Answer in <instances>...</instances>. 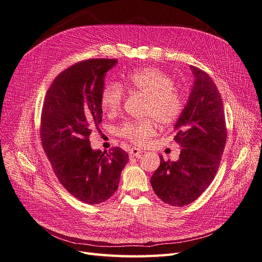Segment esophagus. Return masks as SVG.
Listing matches in <instances>:
<instances>
[{
	"instance_id": "esophagus-1",
	"label": "esophagus",
	"mask_w": 262,
	"mask_h": 262,
	"mask_svg": "<svg viewBox=\"0 0 262 262\" xmlns=\"http://www.w3.org/2000/svg\"><path fill=\"white\" fill-rule=\"evenodd\" d=\"M142 153H143V150H142V149L137 148V147H132L130 149L129 155H130V157H140Z\"/></svg>"
}]
</instances>
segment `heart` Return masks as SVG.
<instances>
[{
	"mask_svg": "<svg viewBox=\"0 0 262 262\" xmlns=\"http://www.w3.org/2000/svg\"><path fill=\"white\" fill-rule=\"evenodd\" d=\"M126 89L140 93L146 97L145 116L153 117L161 125L175 122L182 112V98L173 89L171 78L158 69L147 68L139 70L128 75L124 83ZM123 100V89L117 82L107 83L100 93V104L108 114H116ZM155 121L146 119L141 121L124 122L118 130L123 139L139 145L153 136Z\"/></svg>",
	"mask_w": 262,
	"mask_h": 262,
	"instance_id": "b5f03b06",
	"label": "heart"
}]
</instances>
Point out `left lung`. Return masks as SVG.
I'll list each match as a JSON object with an SVG mask.
<instances>
[{
	"mask_svg": "<svg viewBox=\"0 0 262 262\" xmlns=\"http://www.w3.org/2000/svg\"><path fill=\"white\" fill-rule=\"evenodd\" d=\"M194 76L187 105L175 124L181 150L177 162L164 161L150 177L156 195L172 207L196 200L216 175L226 143L223 101L212 78L190 66Z\"/></svg>",
	"mask_w": 262,
	"mask_h": 262,
	"instance_id": "left-lung-1",
	"label": "left lung"
}]
</instances>
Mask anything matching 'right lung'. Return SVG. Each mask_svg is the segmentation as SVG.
Instances as JSON below:
<instances>
[{
  "mask_svg": "<svg viewBox=\"0 0 262 262\" xmlns=\"http://www.w3.org/2000/svg\"><path fill=\"white\" fill-rule=\"evenodd\" d=\"M116 59L77 62L54 78L43 100L40 138L60 184L87 204L108 200L129 161L120 147L94 150L90 136L101 122L100 93Z\"/></svg>",
  "mask_w": 262,
  "mask_h": 262,
  "instance_id": "1",
  "label": "right lung"
}]
</instances>
